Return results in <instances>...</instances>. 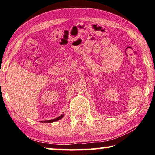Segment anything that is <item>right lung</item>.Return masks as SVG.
<instances>
[{"label":"right lung","mask_w":155,"mask_h":155,"mask_svg":"<svg viewBox=\"0 0 155 155\" xmlns=\"http://www.w3.org/2000/svg\"><path fill=\"white\" fill-rule=\"evenodd\" d=\"M64 114H61V116H59L57 118H56V119H51V120H48V121H43L42 122H44V123H52V122H54V121H58V120H60L62 119V118L64 117Z\"/></svg>","instance_id":"obj_1"}]
</instances>
